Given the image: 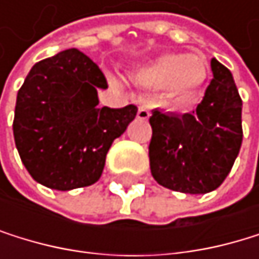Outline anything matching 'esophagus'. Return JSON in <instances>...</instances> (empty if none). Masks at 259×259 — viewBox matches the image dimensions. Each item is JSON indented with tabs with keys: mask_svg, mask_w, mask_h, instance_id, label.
Listing matches in <instances>:
<instances>
[{
	"mask_svg": "<svg viewBox=\"0 0 259 259\" xmlns=\"http://www.w3.org/2000/svg\"><path fill=\"white\" fill-rule=\"evenodd\" d=\"M137 116H138V119H149V116H151V112H149V108L147 107H144V105H141L140 108H138V113H137Z\"/></svg>",
	"mask_w": 259,
	"mask_h": 259,
	"instance_id": "obj_1",
	"label": "esophagus"
}]
</instances>
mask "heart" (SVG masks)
I'll return each instance as SVG.
<instances>
[{"mask_svg":"<svg viewBox=\"0 0 259 259\" xmlns=\"http://www.w3.org/2000/svg\"><path fill=\"white\" fill-rule=\"evenodd\" d=\"M208 79V63L200 54L167 53L138 66L134 80L152 90H163L167 102L186 108L196 102Z\"/></svg>","mask_w":259,"mask_h":259,"instance_id":"b5f03b06","label":"heart"}]
</instances>
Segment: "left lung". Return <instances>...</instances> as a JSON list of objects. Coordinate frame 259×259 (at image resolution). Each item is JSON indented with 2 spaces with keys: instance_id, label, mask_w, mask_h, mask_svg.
I'll use <instances>...</instances> for the list:
<instances>
[{
  "instance_id": "1",
  "label": "left lung",
  "mask_w": 259,
  "mask_h": 259,
  "mask_svg": "<svg viewBox=\"0 0 259 259\" xmlns=\"http://www.w3.org/2000/svg\"><path fill=\"white\" fill-rule=\"evenodd\" d=\"M213 79L196 112L154 110L149 161L152 177L185 194L214 191L232 171L242 143V101L230 69L211 59Z\"/></svg>"
}]
</instances>
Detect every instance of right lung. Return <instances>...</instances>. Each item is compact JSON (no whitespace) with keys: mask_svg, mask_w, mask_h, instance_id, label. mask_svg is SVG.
Listing matches in <instances>:
<instances>
[{"mask_svg":"<svg viewBox=\"0 0 259 259\" xmlns=\"http://www.w3.org/2000/svg\"><path fill=\"white\" fill-rule=\"evenodd\" d=\"M99 66L71 48L35 63L18 90L14 138L31 177L57 191L96 183L115 138L138 108L99 107Z\"/></svg>","mask_w":259,"mask_h":259,"instance_id":"1","label":"right lung"}]
</instances>
